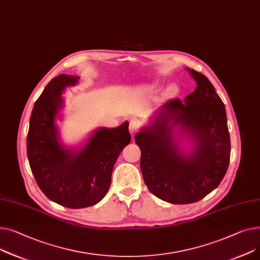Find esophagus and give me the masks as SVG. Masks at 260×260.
Listing matches in <instances>:
<instances>
[{"label":"esophagus","instance_id":"34e87169","mask_svg":"<svg viewBox=\"0 0 260 260\" xmlns=\"http://www.w3.org/2000/svg\"><path fill=\"white\" fill-rule=\"evenodd\" d=\"M139 129H140V123H139V121L135 120V119L130 120L129 131H130V134H131L132 137L137 133V131H139Z\"/></svg>","mask_w":260,"mask_h":260}]
</instances>
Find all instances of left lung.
I'll return each mask as SVG.
<instances>
[{"label":"left lung","instance_id":"left-lung-1","mask_svg":"<svg viewBox=\"0 0 260 260\" xmlns=\"http://www.w3.org/2000/svg\"><path fill=\"white\" fill-rule=\"evenodd\" d=\"M197 87L161 105L134 136L150 192L175 205L201 201L220 184L230 162L231 143L224 105L206 75L187 68ZM190 143L187 151L182 140Z\"/></svg>","mask_w":260,"mask_h":260}]
</instances>
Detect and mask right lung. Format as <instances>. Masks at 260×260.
<instances>
[{"label": "right lung", "instance_id": "right-lung-1", "mask_svg": "<svg viewBox=\"0 0 260 260\" xmlns=\"http://www.w3.org/2000/svg\"><path fill=\"white\" fill-rule=\"evenodd\" d=\"M80 76L59 74L52 79L35 104L27 135L30 169L42 192L50 201L70 209L100 203L109 190L114 164L131 142L129 123L99 128L80 149L60 143L56 119L64 107V90Z\"/></svg>", "mask_w": 260, "mask_h": 260}]
</instances>
